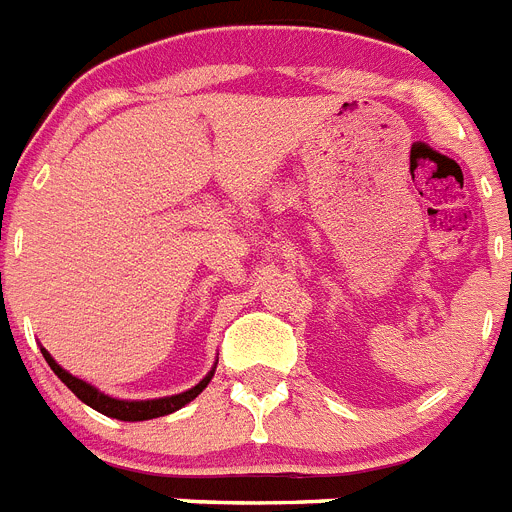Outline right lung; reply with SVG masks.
<instances>
[{
	"label": "right lung",
	"mask_w": 512,
	"mask_h": 512,
	"mask_svg": "<svg viewBox=\"0 0 512 512\" xmlns=\"http://www.w3.org/2000/svg\"><path fill=\"white\" fill-rule=\"evenodd\" d=\"M45 356V361H48V366H51L53 372H56V377L61 379L66 387H69L71 392H74L76 397H79L81 402H87L89 408H94L97 413L107 415V418H117V420H151V418H161V415H169L174 413V410L184 408L187 402H192L194 397L200 395L202 390H205L207 384H210L212 379V369L210 374H207L205 379H202L197 387H192V390L182 392V395H174V397H161V400H140V402H128V400H115V397H107L102 395L99 390H94L92 384L81 382V379L71 377L66 369H61V366L53 361V356L45 351V348H40Z\"/></svg>",
	"instance_id": "add662e5"
}]
</instances>
